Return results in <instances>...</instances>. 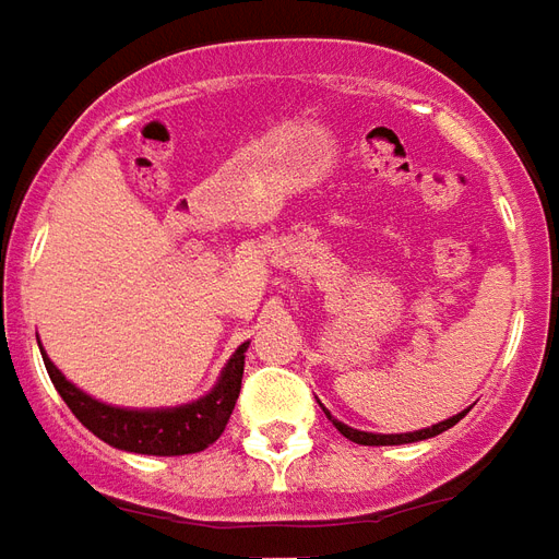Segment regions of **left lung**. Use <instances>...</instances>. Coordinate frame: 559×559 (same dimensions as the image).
Wrapping results in <instances>:
<instances>
[{"label": "left lung", "mask_w": 559, "mask_h": 559, "mask_svg": "<svg viewBox=\"0 0 559 559\" xmlns=\"http://www.w3.org/2000/svg\"><path fill=\"white\" fill-rule=\"evenodd\" d=\"M471 408H464L462 414H455V417L443 419V423H435L431 429H419V431H405V435H374V431H360V429H352V426H345V423H340V419L333 417L328 408H324V414H328V419L340 429V435H345L348 441L354 443H364V447H399V443H417V441H426V438H435V435H441V431L452 429L459 419L464 417Z\"/></svg>", "instance_id": "8db88e82"}]
</instances>
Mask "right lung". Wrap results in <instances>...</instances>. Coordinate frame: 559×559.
Returning <instances> with one entry per match:
<instances>
[{
    "label": "right lung",
    "mask_w": 559,
    "mask_h": 559,
    "mask_svg": "<svg viewBox=\"0 0 559 559\" xmlns=\"http://www.w3.org/2000/svg\"><path fill=\"white\" fill-rule=\"evenodd\" d=\"M247 348H250V342L238 345V352L231 354L229 364L223 366L217 384L211 386L205 396L193 399L187 405H175V408H118V405H107V402L88 396L80 386L71 384L44 354V348H40V357H44V366L50 372L52 386L59 390L64 405L73 411V417L104 443L124 452H140V455H190V452L211 447L226 429L235 402H238Z\"/></svg>",
    "instance_id": "add662e5"
}]
</instances>
